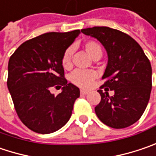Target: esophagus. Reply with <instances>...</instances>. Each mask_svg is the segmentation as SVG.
<instances>
[{"mask_svg":"<svg viewBox=\"0 0 156 156\" xmlns=\"http://www.w3.org/2000/svg\"><path fill=\"white\" fill-rule=\"evenodd\" d=\"M80 94H81L82 95H86V94H89V92L87 91V90H80Z\"/></svg>","mask_w":156,"mask_h":156,"instance_id":"esophagus-1","label":"esophagus"}]
</instances>
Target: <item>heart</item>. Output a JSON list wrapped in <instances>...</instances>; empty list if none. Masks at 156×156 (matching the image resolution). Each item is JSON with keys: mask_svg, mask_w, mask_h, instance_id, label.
Here are the masks:
<instances>
[{"mask_svg": "<svg viewBox=\"0 0 156 156\" xmlns=\"http://www.w3.org/2000/svg\"><path fill=\"white\" fill-rule=\"evenodd\" d=\"M84 48L87 54L93 58H100L102 55V48L98 42L94 41H88L84 44ZM62 64L63 68L68 69L71 65V49L68 48L64 52ZM97 78V73L93 69H76L70 75V81L79 87L87 88L91 86L92 82Z\"/></svg>", "mask_w": 156, "mask_h": 156, "instance_id": "1", "label": "heart"}]
</instances>
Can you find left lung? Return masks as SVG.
I'll return each mask as SVG.
<instances>
[{
  "label": "left lung",
  "mask_w": 156,
  "mask_h": 156,
  "mask_svg": "<svg viewBox=\"0 0 156 156\" xmlns=\"http://www.w3.org/2000/svg\"><path fill=\"white\" fill-rule=\"evenodd\" d=\"M95 38L108 54V64L98 90L101 102L94 110L106 125L122 129L136 123L149 101L152 89V67L141 47L128 34L106 26L82 29ZM114 91L109 97L107 91Z\"/></svg>",
  "instance_id": "8db88e82"
}]
</instances>
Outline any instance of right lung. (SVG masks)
<instances>
[{
  "label": "right lung",
  "mask_w": 156,
  "mask_h": 156,
  "mask_svg": "<svg viewBox=\"0 0 156 156\" xmlns=\"http://www.w3.org/2000/svg\"><path fill=\"white\" fill-rule=\"evenodd\" d=\"M79 33V30L44 33L23 42L9 58L7 86L15 109L35 133H55L71 116L80 91L64 78L62 58ZM53 86L63 87L59 95L51 93Z\"/></svg>",
  "instance_id": "right-lung-1"
}]
</instances>
